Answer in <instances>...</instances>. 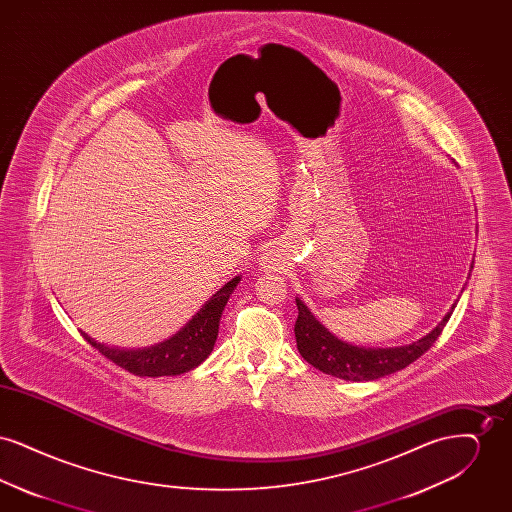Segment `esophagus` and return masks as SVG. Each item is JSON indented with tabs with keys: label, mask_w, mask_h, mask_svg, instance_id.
<instances>
[{
	"label": "esophagus",
	"mask_w": 512,
	"mask_h": 512,
	"mask_svg": "<svg viewBox=\"0 0 512 512\" xmlns=\"http://www.w3.org/2000/svg\"><path fill=\"white\" fill-rule=\"evenodd\" d=\"M259 263H261V267L265 268V270H280V268L284 267L286 259H284L282 251L272 245V247L265 249V253L261 255Z\"/></svg>",
	"instance_id": "obj_1"
}]
</instances>
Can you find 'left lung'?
I'll return each mask as SVG.
<instances>
[{
    "mask_svg": "<svg viewBox=\"0 0 512 512\" xmlns=\"http://www.w3.org/2000/svg\"><path fill=\"white\" fill-rule=\"evenodd\" d=\"M297 320H295V341L301 357L320 372L351 382H368L393 374L414 363L424 355L443 332L447 320L453 315L457 301L451 311L441 318L438 326L424 338L401 347H359L334 336L311 309L297 297Z\"/></svg>",
    "mask_w": 512,
    "mask_h": 512,
    "instance_id": "1",
    "label": "left lung"
}]
</instances>
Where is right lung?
Returning a JSON list of instances; mask_svg holds the SVG:
<instances>
[{
    "label": "right lung",
    "mask_w": 512,
    "mask_h": 512,
    "mask_svg": "<svg viewBox=\"0 0 512 512\" xmlns=\"http://www.w3.org/2000/svg\"><path fill=\"white\" fill-rule=\"evenodd\" d=\"M240 284V276L226 282L192 320L180 328L172 338L144 349L109 347L82 332L84 340L96 347L103 357L136 376H176L201 365L213 351L219 336L220 315L228 303L234 288Z\"/></svg>",
    "instance_id": "obj_1"
}]
</instances>
